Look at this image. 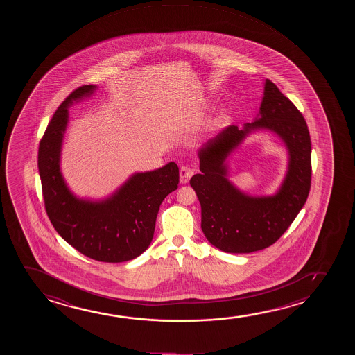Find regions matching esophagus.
I'll use <instances>...</instances> for the list:
<instances>
[{"instance_id":"34e87169","label":"esophagus","mask_w":355,"mask_h":355,"mask_svg":"<svg viewBox=\"0 0 355 355\" xmlns=\"http://www.w3.org/2000/svg\"><path fill=\"white\" fill-rule=\"evenodd\" d=\"M194 175V171L191 170L188 166H182L180 170V180L182 184H185L189 182L191 175Z\"/></svg>"}]
</instances>
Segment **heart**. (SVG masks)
I'll return each instance as SVG.
<instances>
[{"label":"heart","mask_w":355,"mask_h":355,"mask_svg":"<svg viewBox=\"0 0 355 355\" xmlns=\"http://www.w3.org/2000/svg\"><path fill=\"white\" fill-rule=\"evenodd\" d=\"M206 105H207V103H206ZM227 122H228V114L225 110H222V112H219L217 117L214 119V128H222V127L225 126L227 125Z\"/></svg>","instance_id":"1"}]
</instances>
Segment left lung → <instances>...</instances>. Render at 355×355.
<instances>
[{
  "label": "left lung",
  "instance_id": "8db88e82",
  "mask_svg": "<svg viewBox=\"0 0 355 355\" xmlns=\"http://www.w3.org/2000/svg\"><path fill=\"white\" fill-rule=\"evenodd\" d=\"M269 130L287 146L288 170L272 196H250L228 180V157L253 131ZM311 136L293 103L264 81L257 117L243 128L229 126L200 148L201 173L190 185L201 205V229L214 248L251 253L277 241L306 204L311 190Z\"/></svg>",
  "mask_w": 355,
  "mask_h": 355
}]
</instances>
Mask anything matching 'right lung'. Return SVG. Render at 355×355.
<instances>
[{
  "instance_id": "1",
  "label": "right lung",
  "mask_w": 355,
  "mask_h": 355,
  "mask_svg": "<svg viewBox=\"0 0 355 355\" xmlns=\"http://www.w3.org/2000/svg\"><path fill=\"white\" fill-rule=\"evenodd\" d=\"M97 88L85 85L75 89L54 112L40 141L44 207L54 229L78 252L99 262H126L149 248L161 202L178 188L180 170L172 161L157 170L136 172L104 199L73 194L60 168L69 107Z\"/></svg>"
}]
</instances>
